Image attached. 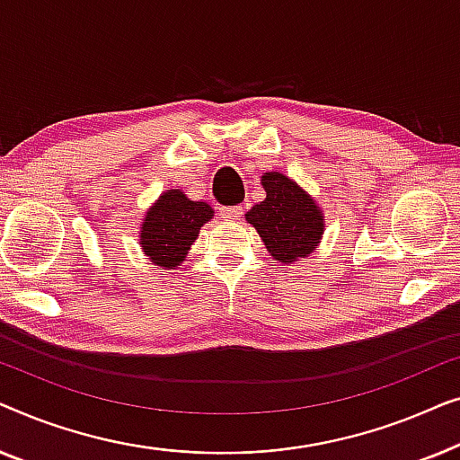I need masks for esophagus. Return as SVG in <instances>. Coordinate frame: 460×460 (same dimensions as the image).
<instances>
[{"label":"esophagus","instance_id":"esophagus-1","mask_svg":"<svg viewBox=\"0 0 460 460\" xmlns=\"http://www.w3.org/2000/svg\"><path fill=\"white\" fill-rule=\"evenodd\" d=\"M243 207L241 205H232V207H222V209H219V213H222V216L226 217V219H241L243 217Z\"/></svg>","mask_w":460,"mask_h":460}]
</instances>
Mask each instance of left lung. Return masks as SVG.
<instances>
[{
    "label": "left lung",
    "mask_w": 460,
    "mask_h": 460,
    "mask_svg": "<svg viewBox=\"0 0 460 460\" xmlns=\"http://www.w3.org/2000/svg\"><path fill=\"white\" fill-rule=\"evenodd\" d=\"M266 199L247 211V222L280 263H293L318 247L324 232V216L310 194L279 172L261 175Z\"/></svg>",
    "instance_id": "1"
}]
</instances>
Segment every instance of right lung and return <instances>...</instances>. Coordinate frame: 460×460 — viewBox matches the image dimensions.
<instances>
[{"mask_svg": "<svg viewBox=\"0 0 460 460\" xmlns=\"http://www.w3.org/2000/svg\"><path fill=\"white\" fill-rule=\"evenodd\" d=\"M213 217V209L203 200H190L184 192H163L144 216L140 244L144 255L163 270L178 268L197 241L200 226Z\"/></svg>", "mask_w": 460, "mask_h": 460, "instance_id": "obj_1", "label": "right lung"}]
</instances>
